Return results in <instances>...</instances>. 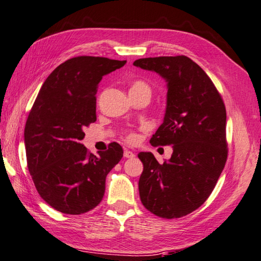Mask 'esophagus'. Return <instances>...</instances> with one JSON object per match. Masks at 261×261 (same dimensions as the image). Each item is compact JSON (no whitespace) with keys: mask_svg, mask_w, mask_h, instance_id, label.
I'll list each match as a JSON object with an SVG mask.
<instances>
[{"mask_svg":"<svg viewBox=\"0 0 261 261\" xmlns=\"http://www.w3.org/2000/svg\"><path fill=\"white\" fill-rule=\"evenodd\" d=\"M124 156H125V158L132 159V158H134V156H135V153H133V152L129 151V150H125L124 151Z\"/></svg>","mask_w":261,"mask_h":261,"instance_id":"obj_1","label":"esophagus"}]
</instances>
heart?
<instances>
[{
	"instance_id": "1",
	"label": "heart",
	"mask_w": 261,
	"mask_h": 261,
	"mask_svg": "<svg viewBox=\"0 0 261 261\" xmlns=\"http://www.w3.org/2000/svg\"><path fill=\"white\" fill-rule=\"evenodd\" d=\"M143 90L150 91V86L143 81H134L132 83L129 92H137V91H143ZM135 140H136V135L134 133H129V134L127 135V141L128 142H134Z\"/></svg>"
}]
</instances>
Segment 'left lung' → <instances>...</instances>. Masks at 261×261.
Returning a JSON list of instances; mask_svg holds the SVG:
<instances>
[{
    "mask_svg": "<svg viewBox=\"0 0 261 261\" xmlns=\"http://www.w3.org/2000/svg\"><path fill=\"white\" fill-rule=\"evenodd\" d=\"M154 71L167 83L164 122L152 145H173L169 160L159 164L140 152L139 180L144 207L162 218H179L209 198L227 159L226 109L202 68L185 56L139 59L133 63Z\"/></svg>",
    "mask_w": 261,
    "mask_h": 261,
    "instance_id": "1",
    "label": "left lung"
}]
</instances>
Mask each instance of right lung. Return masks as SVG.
Instances as JSON below:
<instances>
[{
  "label": "right lung",
  "instance_id": "1",
  "mask_svg": "<svg viewBox=\"0 0 261 261\" xmlns=\"http://www.w3.org/2000/svg\"><path fill=\"white\" fill-rule=\"evenodd\" d=\"M126 60L76 57L61 63L44 82L24 126L29 173L41 198L62 214L95 208L109 171L124 154L118 143L90 153L82 140L96 120V91L102 77Z\"/></svg>",
  "mask_w": 261,
  "mask_h": 261
}]
</instances>
